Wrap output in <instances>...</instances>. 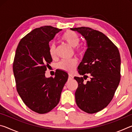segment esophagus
<instances>
[{
	"label": "esophagus",
	"mask_w": 132,
	"mask_h": 132,
	"mask_svg": "<svg viewBox=\"0 0 132 132\" xmlns=\"http://www.w3.org/2000/svg\"><path fill=\"white\" fill-rule=\"evenodd\" d=\"M68 78H69V80H71V79H72L73 78V77L72 75L69 74V77H68Z\"/></svg>",
	"instance_id": "1"
}]
</instances>
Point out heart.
<instances>
[{
  "instance_id": "obj_1",
  "label": "heart",
  "mask_w": 132,
  "mask_h": 132,
  "mask_svg": "<svg viewBox=\"0 0 132 132\" xmlns=\"http://www.w3.org/2000/svg\"><path fill=\"white\" fill-rule=\"evenodd\" d=\"M62 41L66 42L72 47H76L75 51L77 54L81 56L83 55V51L80 46H77L80 42V37L76 32L73 31H66L61 36ZM49 54L51 57L54 58L56 53V47L55 44H51L49 46ZM77 64V60L76 58L70 59H64L57 64V68L66 72H72Z\"/></svg>"
}]
</instances>
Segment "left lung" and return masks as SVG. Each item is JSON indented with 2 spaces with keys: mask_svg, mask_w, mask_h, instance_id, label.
<instances>
[{
  "mask_svg": "<svg viewBox=\"0 0 132 132\" xmlns=\"http://www.w3.org/2000/svg\"><path fill=\"white\" fill-rule=\"evenodd\" d=\"M80 33L87 41V49L78 67L83 77H75L78 82L76 102L88 113L98 112L108 106L120 80V56L117 46L103 33L91 28H70ZM90 75V79L86 83Z\"/></svg>",
  "mask_w": 132,
  "mask_h": 132,
  "instance_id": "obj_1",
  "label": "left lung"
}]
</instances>
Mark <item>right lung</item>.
<instances>
[{
    "label": "right lung",
    "mask_w": 132,
    "mask_h": 132,
    "mask_svg": "<svg viewBox=\"0 0 132 132\" xmlns=\"http://www.w3.org/2000/svg\"><path fill=\"white\" fill-rule=\"evenodd\" d=\"M61 30L50 26L35 28L20 40L15 51L13 70L17 91L27 106L40 114L58 104L68 79V73L60 70L54 77L45 75L52 62L49 42Z\"/></svg>",
    "instance_id": "right-lung-1"
}]
</instances>
